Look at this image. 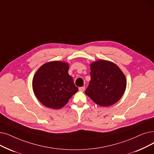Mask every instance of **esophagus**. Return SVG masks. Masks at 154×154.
Listing matches in <instances>:
<instances>
[{"instance_id":"obj_1","label":"esophagus","mask_w":154,"mask_h":154,"mask_svg":"<svg viewBox=\"0 0 154 154\" xmlns=\"http://www.w3.org/2000/svg\"><path fill=\"white\" fill-rule=\"evenodd\" d=\"M79 91H82V92L84 91H85V88H84V87H81V88H79Z\"/></svg>"}]
</instances>
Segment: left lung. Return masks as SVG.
Wrapping results in <instances>:
<instances>
[{
  "instance_id": "obj_1",
  "label": "left lung",
  "mask_w": 154,
  "mask_h": 154,
  "mask_svg": "<svg viewBox=\"0 0 154 154\" xmlns=\"http://www.w3.org/2000/svg\"><path fill=\"white\" fill-rule=\"evenodd\" d=\"M91 81L85 93L97 104L109 106L121 99L126 87V77L109 61L97 60L90 65Z\"/></svg>"
}]
</instances>
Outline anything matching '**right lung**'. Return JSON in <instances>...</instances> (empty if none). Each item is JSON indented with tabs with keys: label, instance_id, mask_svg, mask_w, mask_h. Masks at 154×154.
Here are the masks:
<instances>
[{
	"label": "right lung",
	"instance_id": "right-lung-1",
	"mask_svg": "<svg viewBox=\"0 0 154 154\" xmlns=\"http://www.w3.org/2000/svg\"><path fill=\"white\" fill-rule=\"evenodd\" d=\"M67 63L53 61L39 67L32 80V89L40 103L48 108L60 109L79 89L69 74Z\"/></svg>",
	"mask_w": 154,
	"mask_h": 154
}]
</instances>
